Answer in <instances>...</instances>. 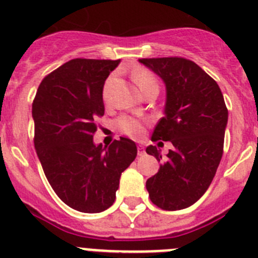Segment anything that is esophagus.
Here are the masks:
<instances>
[{
  "mask_svg": "<svg viewBox=\"0 0 258 258\" xmlns=\"http://www.w3.org/2000/svg\"><path fill=\"white\" fill-rule=\"evenodd\" d=\"M144 154H145V148L141 145H139V148H137V155L139 156H143Z\"/></svg>",
  "mask_w": 258,
  "mask_h": 258,
  "instance_id": "obj_1",
  "label": "esophagus"
}]
</instances>
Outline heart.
I'll return each mask as SVG.
<instances>
[{
	"mask_svg": "<svg viewBox=\"0 0 258 258\" xmlns=\"http://www.w3.org/2000/svg\"><path fill=\"white\" fill-rule=\"evenodd\" d=\"M134 80L137 84V86L140 88V90L143 91L146 86L151 85V84H156L155 79H154L153 75L150 72L145 71V70H139L134 74ZM110 85V79L107 81L104 86V90H103V96L104 99L108 98V90H109ZM118 127L123 134L128 135V136L135 137V139H140L144 135V124L140 119L134 117H128V115H122L121 118H118L117 121Z\"/></svg>",
	"mask_w": 258,
	"mask_h": 258,
	"instance_id": "1",
	"label": "heart"
}]
</instances>
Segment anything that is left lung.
<instances>
[{
	"mask_svg": "<svg viewBox=\"0 0 258 258\" xmlns=\"http://www.w3.org/2000/svg\"><path fill=\"white\" fill-rule=\"evenodd\" d=\"M140 63L165 85L164 117L151 140L170 141L173 149L163 158L156 146L146 153L160 164L146 180L151 202L168 211L194 205L205 194L223 156L228 109L215 80L199 64L178 57L143 58Z\"/></svg>",
	"mask_w": 258,
	"mask_h": 258,
	"instance_id": "left-lung-1",
	"label": "left lung"
}]
</instances>
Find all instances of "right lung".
<instances>
[{
  "label": "right lung",
  "instance_id": "add662e5",
  "mask_svg": "<svg viewBox=\"0 0 258 258\" xmlns=\"http://www.w3.org/2000/svg\"><path fill=\"white\" fill-rule=\"evenodd\" d=\"M119 59L76 58L40 83L33 102L34 145L53 191L70 208L102 213L113 205L122 172L137 155L127 137L95 144L96 118L104 114L103 88Z\"/></svg>",
  "mask_w": 258,
  "mask_h": 258
}]
</instances>
